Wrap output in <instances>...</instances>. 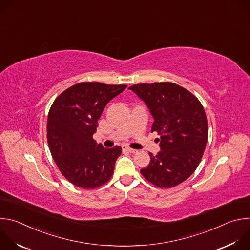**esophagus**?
Instances as JSON below:
<instances>
[{
    "label": "esophagus",
    "instance_id": "obj_1",
    "mask_svg": "<svg viewBox=\"0 0 250 250\" xmlns=\"http://www.w3.org/2000/svg\"><path fill=\"white\" fill-rule=\"evenodd\" d=\"M123 150H125V151H127L129 153H136L137 152L136 149H133V148H130V147H126V146H124Z\"/></svg>",
    "mask_w": 250,
    "mask_h": 250
}]
</instances>
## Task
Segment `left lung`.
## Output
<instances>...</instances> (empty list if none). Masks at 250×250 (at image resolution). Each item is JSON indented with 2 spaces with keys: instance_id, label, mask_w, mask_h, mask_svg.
<instances>
[{
  "instance_id": "obj_1",
  "label": "left lung",
  "mask_w": 250,
  "mask_h": 250,
  "mask_svg": "<svg viewBox=\"0 0 250 250\" xmlns=\"http://www.w3.org/2000/svg\"><path fill=\"white\" fill-rule=\"evenodd\" d=\"M145 102L153 117L151 132L160 134V151L140 169L160 188L182 183L201 162L208 140V122L200 101L183 87L170 83L136 84L128 88Z\"/></svg>"
}]
</instances>
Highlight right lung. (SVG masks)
Masks as SVG:
<instances>
[{"instance_id":"obj_1","label":"right lung","mask_w":250,"mask_h":250,"mask_svg":"<svg viewBox=\"0 0 250 250\" xmlns=\"http://www.w3.org/2000/svg\"><path fill=\"white\" fill-rule=\"evenodd\" d=\"M125 88L83 82L68 88L53 102L47 118L49 149L60 172L75 186L93 189L112 178L122 148H104L93 134L106 104Z\"/></svg>"}]
</instances>
